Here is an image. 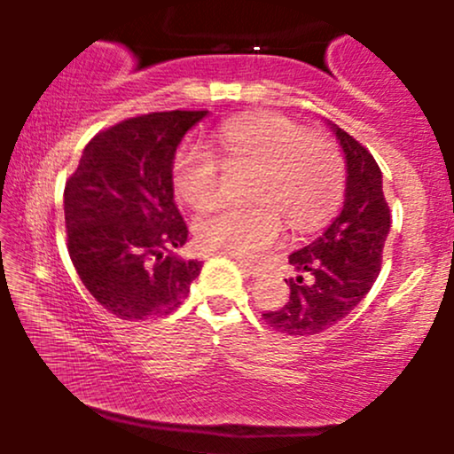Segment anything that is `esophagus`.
<instances>
[{
	"mask_svg": "<svg viewBox=\"0 0 454 454\" xmlns=\"http://www.w3.org/2000/svg\"><path fill=\"white\" fill-rule=\"evenodd\" d=\"M237 264H239V267H241V270H243L245 275H249V278H258V275H262V269H260L258 264L247 262V260L237 258Z\"/></svg>",
	"mask_w": 454,
	"mask_h": 454,
	"instance_id": "1",
	"label": "esophagus"
}]
</instances>
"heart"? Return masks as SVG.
Masks as SVG:
<instances>
[{"instance_id":"obj_1","label":"heart","mask_w":454,"mask_h":454,"mask_svg":"<svg viewBox=\"0 0 454 454\" xmlns=\"http://www.w3.org/2000/svg\"><path fill=\"white\" fill-rule=\"evenodd\" d=\"M222 170L252 173L245 198L200 217L198 247L239 258H256L279 239L284 219L290 231L309 232L335 211L346 181L341 151L325 134H309L281 114H256L223 123L205 140L176 151L170 179L175 194L194 211H207L222 198Z\"/></svg>"}]
</instances>
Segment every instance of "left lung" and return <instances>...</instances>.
I'll list each match as a JSON object with an SVG mask.
<instances>
[{"instance_id":"obj_1","label":"left lung","mask_w":454,"mask_h":454,"mask_svg":"<svg viewBox=\"0 0 454 454\" xmlns=\"http://www.w3.org/2000/svg\"><path fill=\"white\" fill-rule=\"evenodd\" d=\"M333 129L346 153V200L316 241L290 254L288 262L299 275L286 279L288 303L262 314L270 328L286 335H316L337 325L361 303L382 269L390 228L382 170L346 129Z\"/></svg>"}]
</instances>
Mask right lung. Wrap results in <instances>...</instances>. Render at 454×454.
Instances as JSON below:
<instances>
[{"label":"right lung","mask_w":454,"mask_h":454,"mask_svg":"<svg viewBox=\"0 0 454 454\" xmlns=\"http://www.w3.org/2000/svg\"><path fill=\"white\" fill-rule=\"evenodd\" d=\"M207 111H160L123 119L87 143L67 176V254L104 309L121 320L168 316L202 264L173 254L187 226L173 200L176 145Z\"/></svg>","instance_id":"add662e5"}]
</instances>
